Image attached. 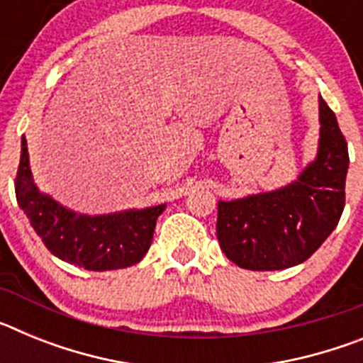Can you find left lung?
<instances>
[{
	"label": "left lung",
	"instance_id": "left-lung-1",
	"mask_svg": "<svg viewBox=\"0 0 363 363\" xmlns=\"http://www.w3.org/2000/svg\"><path fill=\"white\" fill-rule=\"evenodd\" d=\"M320 104L318 152L291 184L218 201L216 234L227 258L249 271L306 262L338 225L345 207L349 152L335 112Z\"/></svg>",
	"mask_w": 363,
	"mask_h": 363
}]
</instances>
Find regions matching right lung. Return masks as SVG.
I'll list each match as a JSON object with an SVG mask.
<instances>
[{
    "label": "right lung",
    "instance_id": "1",
    "mask_svg": "<svg viewBox=\"0 0 363 363\" xmlns=\"http://www.w3.org/2000/svg\"><path fill=\"white\" fill-rule=\"evenodd\" d=\"M16 198L45 247L67 264L86 271H114L138 264L149 251L154 227L167 205L108 214H82L34 184L25 136L16 176Z\"/></svg>",
    "mask_w": 363,
    "mask_h": 363
}]
</instances>
